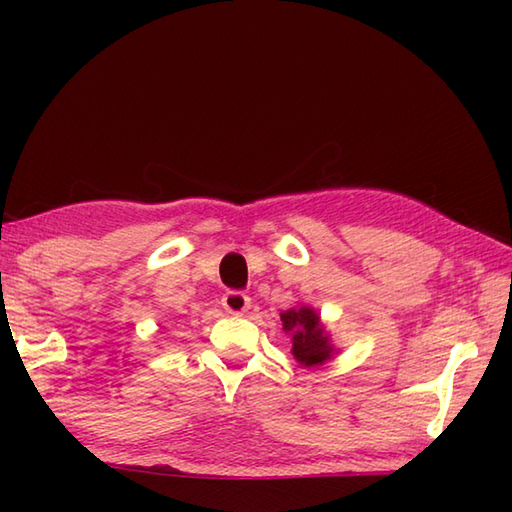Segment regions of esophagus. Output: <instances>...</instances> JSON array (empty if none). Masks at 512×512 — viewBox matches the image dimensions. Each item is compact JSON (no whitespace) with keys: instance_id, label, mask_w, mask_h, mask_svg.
<instances>
[{"instance_id":"esophagus-1","label":"esophagus","mask_w":512,"mask_h":512,"mask_svg":"<svg viewBox=\"0 0 512 512\" xmlns=\"http://www.w3.org/2000/svg\"><path fill=\"white\" fill-rule=\"evenodd\" d=\"M222 306L226 312L231 314H242L250 308V297L244 295V292H237V290H231L226 292V295L222 297Z\"/></svg>"}]
</instances>
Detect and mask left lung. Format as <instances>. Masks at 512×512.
Wrapping results in <instances>:
<instances>
[{
	"mask_svg": "<svg viewBox=\"0 0 512 512\" xmlns=\"http://www.w3.org/2000/svg\"><path fill=\"white\" fill-rule=\"evenodd\" d=\"M281 323H284V332L292 336V356L297 363L314 367L323 365L334 356V345L330 343V336L325 332L319 314L308 306L290 308L279 314Z\"/></svg>",
	"mask_w": 512,
	"mask_h": 512,
	"instance_id": "left-lung-1",
	"label": "left lung"
}]
</instances>
